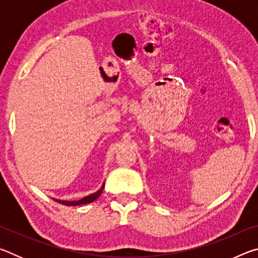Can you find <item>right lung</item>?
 Masks as SVG:
<instances>
[{
    "label": "right lung",
    "instance_id": "1",
    "mask_svg": "<svg viewBox=\"0 0 258 258\" xmlns=\"http://www.w3.org/2000/svg\"><path fill=\"white\" fill-rule=\"evenodd\" d=\"M103 187H104V183L102 184L101 189L98 190L97 192H94V194H92V195L86 196V197L82 198L81 200H74V202H69V200H60V199H53V200H55V202L59 203V204L66 205V206H78V205H86V204L93 203L95 199H98L100 197V195L102 194Z\"/></svg>",
    "mask_w": 258,
    "mask_h": 258
}]
</instances>
